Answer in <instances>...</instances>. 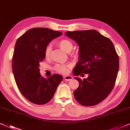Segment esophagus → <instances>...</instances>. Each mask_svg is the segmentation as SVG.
<instances>
[{
    "instance_id": "esophagus-1",
    "label": "esophagus",
    "mask_w": 130,
    "mask_h": 130,
    "mask_svg": "<svg viewBox=\"0 0 130 130\" xmlns=\"http://www.w3.org/2000/svg\"><path fill=\"white\" fill-rule=\"evenodd\" d=\"M72 77L71 75H66V76H64V79H65V80L66 81H71L72 80Z\"/></svg>"
}]
</instances>
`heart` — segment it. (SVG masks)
Wrapping results in <instances>:
<instances>
[{
  "mask_svg": "<svg viewBox=\"0 0 130 130\" xmlns=\"http://www.w3.org/2000/svg\"><path fill=\"white\" fill-rule=\"evenodd\" d=\"M58 44L61 49L66 52H70L73 48V44L70 40L68 39H62L58 41ZM52 47L51 46H48L45 49V56L48 58L51 54ZM72 56H75V53L72 54ZM70 68V65L67 64H58L55 67V70L59 73L67 74L68 72L69 68Z\"/></svg>",
  "mask_w": 130,
  "mask_h": 130,
  "instance_id": "1",
  "label": "heart"
}]
</instances>
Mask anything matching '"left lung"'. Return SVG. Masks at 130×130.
Here are the masks:
<instances>
[{
  "label": "left lung",
  "instance_id": "left-lung-1",
  "mask_svg": "<svg viewBox=\"0 0 130 130\" xmlns=\"http://www.w3.org/2000/svg\"><path fill=\"white\" fill-rule=\"evenodd\" d=\"M65 36L79 46L78 62L73 70L75 76L87 74V78H75L79 86L74 95L84 106L98 105L113 89L119 70V57L111 40L94 30L67 31Z\"/></svg>",
  "mask_w": 130,
  "mask_h": 130
}]
</instances>
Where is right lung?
<instances>
[{
	"mask_svg": "<svg viewBox=\"0 0 130 130\" xmlns=\"http://www.w3.org/2000/svg\"><path fill=\"white\" fill-rule=\"evenodd\" d=\"M62 34L46 28H33L22 34L15 43L12 58L15 82L22 94L34 104L49 102L63 78L59 74L45 78L39 69L48 44Z\"/></svg>",
	"mask_w": 130,
	"mask_h": 130,
	"instance_id": "right-lung-1",
	"label": "right lung"
}]
</instances>
